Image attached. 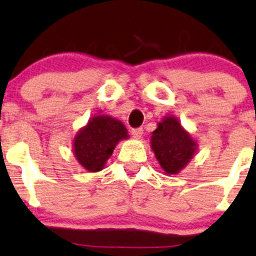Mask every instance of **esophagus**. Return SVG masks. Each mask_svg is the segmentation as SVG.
Masks as SVG:
<instances>
[{"label": "esophagus", "instance_id": "esophagus-1", "mask_svg": "<svg viewBox=\"0 0 256 256\" xmlns=\"http://www.w3.org/2000/svg\"><path fill=\"white\" fill-rule=\"evenodd\" d=\"M142 134H144L142 128H132V130H131V135L136 138H140L141 136H142Z\"/></svg>", "mask_w": 256, "mask_h": 256}]
</instances>
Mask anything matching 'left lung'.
Instances as JSON below:
<instances>
[{
    "mask_svg": "<svg viewBox=\"0 0 256 256\" xmlns=\"http://www.w3.org/2000/svg\"><path fill=\"white\" fill-rule=\"evenodd\" d=\"M151 147L166 174H176L192 160L197 142L174 116L158 122L152 132Z\"/></svg>",
    "mask_w": 256,
    "mask_h": 256,
    "instance_id": "obj_1",
    "label": "left lung"
}]
</instances>
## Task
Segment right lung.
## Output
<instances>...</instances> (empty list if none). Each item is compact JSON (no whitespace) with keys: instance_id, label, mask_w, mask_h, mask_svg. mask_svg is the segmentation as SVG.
I'll use <instances>...</instances> for the list:
<instances>
[{"instance_id":"obj_1","label":"right lung","mask_w":256,"mask_h":256,"mask_svg":"<svg viewBox=\"0 0 256 256\" xmlns=\"http://www.w3.org/2000/svg\"><path fill=\"white\" fill-rule=\"evenodd\" d=\"M128 138V130L121 121L96 115L76 134L73 144L74 154L85 170L102 171L118 141Z\"/></svg>"}]
</instances>
